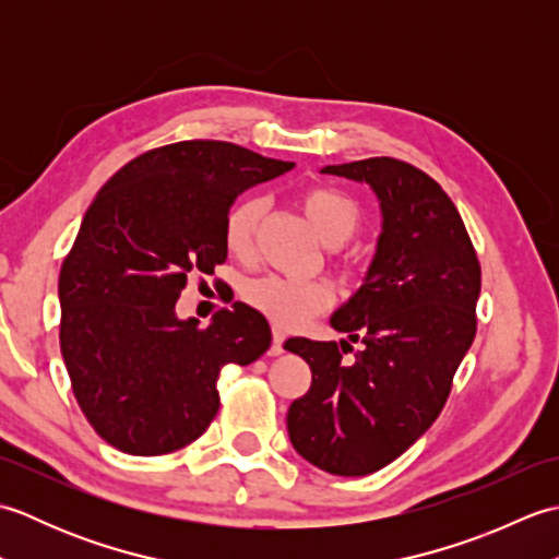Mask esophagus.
Masks as SVG:
<instances>
[{"label": "esophagus", "instance_id": "34e87169", "mask_svg": "<svg viewBox=\"0 0 559 559\" xmlns=\"http://www.w3.org/2000/svg\"><path fill=\"white\" fill-rule=\"evenodd\" d=\"M283 341H286V336H283V331L273 329V341H271L269 355H281L283 353Z\"/></svg>", "mask_w": 559, "mask_h": 559}]
</instances>
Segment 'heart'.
I'll return each instance as SVG.
<instances>
[{"label":"heart","mask_w":559,"mask_h":559,"mask_svg":"<svg viewBox=\"0 0 559 559\" xmlns=\"http://www.w3.org/2000/svg\"><path fill=\"white\" fill-rule=\"evenodd\" d=\"M300 206L314 233L329 247L348 242L362 225L360 206L350 197L338 192V189H307L300 197ZM264 197H245L225 213L223 242L233 257L247 259L252 254L259 223L264 218ZM358 269L360 266H355V261H341V271L346 278L358 276ZM245 300L276 326L298 329L334 305V288L326 281H290L281 276H264L249 283L245 288Z\"/></svg>","instance_id":"1"}]
</instances>
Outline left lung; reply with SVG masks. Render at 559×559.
<instances>
[{
    "label": "left lung",
    "mask_w": 559,
    "mask_h": 559,
    "mask_svg": "<svg viewBox=\"0 0 559 559\" xmlns=\"http://www.w3.org/2000/svg\"><path fill=\"white\" fill-rule=\"evenodd\" d=\"M367 182L382 206V235L360 290L331 326L348 341L288 338L312 370L288 411L295 451L334 476H367L399 459L442 413L476 338L480 261L454 201L430 175L396 158L326 165Z\"/></svg>",
    "instance_id": "obj_1"
}]
</instances>
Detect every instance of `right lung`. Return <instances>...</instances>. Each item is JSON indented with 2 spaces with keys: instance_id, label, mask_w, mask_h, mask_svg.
<instances>
[{
  "instance_id": "1",
  "label": "right lung",
  "mask_w": 559,
  "mask_h": 559,
  "mask_svg": "<svg viewBox=\"0 0 559 559\" xmlns=\"http://www.w3.org/2000/svg\"><path fill=\"white\" fill-rule=\"evenodd\" d=\"M293 168L228 141H177L129 160L93 199L59 271V348L83 415L115 449L192 444L218 413L223 367L269 350V322L249 305L201 329L175 302L228 257L237 194Z\"/></svg>"
}]
</instances>
